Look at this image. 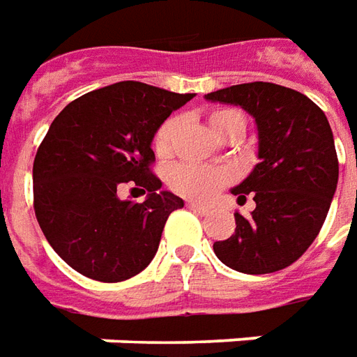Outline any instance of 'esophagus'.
Masks as SVG:
<instances>
[{
  "label": "esophagus",
  "instance_id": "1",
  "mask_svg": "<svg viewBox=\"0 0 357 357\" xmlns=\"http://www.w3.org/2000/svg\"><path fill=\"white\" fill-rule=\"evenodd\" d=\"M186 208H188V210L196 211V213H200V215H206V213L210 211V208H208V206H202V204H196V202H188L186 204Z\"/></svg>",
  "mask_w": 357,
  "mask_h": 357
}]
</instances>
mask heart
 <instances>
[{"instance_id":"b5f03b06","label":"heart","mask_w":357,"mask_h":357,"mask_svg":"<svg viewBox=\"0 0 357 357\" xmlns=\"http://www.w3.org/2000/svg\"><path fill=\"white\" fill-rule=\"evenodd\" d=\"M210 124L215 130V134L225 137L235 126H245V118L237 110L229 108H220L210 112ZM181 126V120L171 116L165 120L161 126L157 128L153 136V149L157 157H167L173 151L174 137ZM231 183V173L223 167H208V165L196 163H178L169 169L167 173V184L174 194L196 200V202H206L213 194L221 190L225 184Z\"/></svg>"}]
</instances>
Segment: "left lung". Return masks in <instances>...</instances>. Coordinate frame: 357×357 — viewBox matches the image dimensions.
I'll list each match as a JSON object with an SVG mask.
<instances>
[{
  "instance_id": "obj_1",
  "label": "left lung",
  "mask_w": 357,
  "mask_h": 357,
  "mask_svg": "<svg viewBox=\"0 0 357 357\" xmlns=\"http://www.w3.org/2000/svg\"><path fill=\"white\" fill-rule=\"evenodd\" d=\"M239 105L258 126L260 163L231 192L252 196V215L235 213V233L213 252L243 274L284 270L317 239L338 184V157L324 112L303 93L252 81L206 95Z\"/></svg>"
}]
</instances>
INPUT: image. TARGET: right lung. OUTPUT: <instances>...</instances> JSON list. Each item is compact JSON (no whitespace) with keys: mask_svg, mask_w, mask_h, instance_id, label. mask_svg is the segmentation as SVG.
I'll list each match as a JSON object with an SVG mask.
<instances>
[{"mask_svg":"<svg viewBox=\"0 0 357 357\" xmlns=\"http://www.w3.org/2000/svg\"><path fill=\"white\" fill-rule=\"evenodd\" d=\"M120 81L71 100L54 118L33 165L34 213L63 262L97 282H124L153 260L165 221L184 202L151 171L157 128L192 99ZM130 183L144 203L120 201Z\"/></svg>","mask_w":357,"mask_h":357,"instance_id":"obj_1","label":"right lung"}]
</instances>
